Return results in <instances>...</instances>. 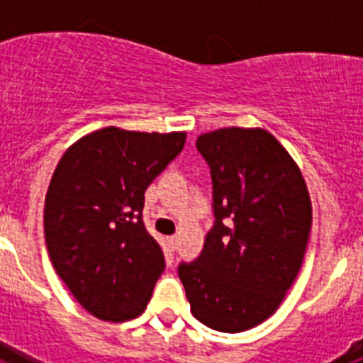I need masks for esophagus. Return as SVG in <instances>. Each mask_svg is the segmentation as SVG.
I'll return each mask as SVG.
<instances>
[{
	"instance_id": "esophagus-1",
	"label": "esophagus",
	"mask_w": 363,
	"mask_h": 363,
	"mask_svg": "<svg viewBox=\"0 0 363 363\" xmlns=\"http://www.w3.org/2000/svg\"><path fill=\"white\" fill-rule=\"evenodd\" d=\"M167 243H169V249H171V251H176V247H178V236H171V238L167 240Z\"/></svg>"
}]
</instances>
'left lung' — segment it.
<instances>
[{
	"mask_svg": "<svg viewBox=\"0 0 363 363\" xmlns=\"http://www.w3.org/2000/svg\"><path fill=\"white\" fill-rule=\"evenodd\" d=\"M213 178L214 225L178 277L194 318L214 331L259 325L284 301L301 267L313 209L300 169L264 129L201 134Z\"/></svg>",
	"mask_w": 363,
	"mask_h": 363,
	"instance_id": "obj_1",
	"label": "left lung"
}]
</instances>
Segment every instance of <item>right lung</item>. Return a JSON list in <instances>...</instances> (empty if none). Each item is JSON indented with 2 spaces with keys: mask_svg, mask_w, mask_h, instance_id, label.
<instances>
[{
  "mask_svg": "<svg viewBox=\"0 0 363 363\" xmlns=\"http://www.w3.org/2000/svg\"><path fill=\"white\" fill-rule=\"evenodd\" d=\"M185 138L105 127L57 163L45 196V243L57 277L96 318H136L152 296L165 258L143 223L145 191Z\"/></svg>",
  "mask_w": 363,
  "mask_h": 363,
  "instance_id": "right-lung-1",
  "label": "right lung"
}]
</instances>
